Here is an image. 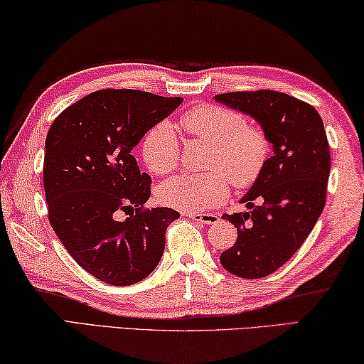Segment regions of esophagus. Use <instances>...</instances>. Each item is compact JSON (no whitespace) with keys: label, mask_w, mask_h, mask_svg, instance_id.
Segmentation results:
<instances>
[{"label":"esophagus","mask_w":364,"mask_h":364,"mask_svg":"<svg viewBox=\"0 0 364 364\" xmlns=\"http://www.w3.org/2000/svg\"><path fill=\"white\" fill-rule=\"evenodd\" d=\"M187 218L193 219L200 224H218L219 215L218 214H206V213H186Z\"/></svg>","instance_id":"esophagus-1"}]
</instances>
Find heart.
Listing matches in <instances>:
<instances>
[{"label":"heart","instance_id":"obj_1","mask_svg":"<svg viewBox=\"0 0 364 364\" xmlns=\"http://www.w3.org/2000/svg\"><path fill=\"white\" fill-rule=\"evenodd\" d=\"M181 126L190 136L209 145L206 174L177 176L158 190L166 206L196 213L222 205L228 183L247 188L262 174L270 156V139L262 127L246 123L243 114L228 107L200 104L182 114ZM144 163L158 176L176 169L178 140L169 123L161 121L145 134L140 145Z\"/></svg>","mask_w":364,"mask_h":364}]
</instances>
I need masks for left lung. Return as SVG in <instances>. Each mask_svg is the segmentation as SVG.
I'll use <instances>...</instances> for the list:
<instances>
[{
    "label": "left lung",
    "instance_id": "1",
    "mask_svg": "<svg viewBox=\"0 0 364 364\" xmlns=\"http://www.w3.org/2000/svg\"><path fill=\"white\" fill-rule=\"evenodd\" d=\"M215 100L256 118L273 145V156L241 198L251 211L222 215L238 230L237 243L220 254L222 267L246 279L264 278L294 256L323 213L328 137L315 108L288 94L257 89Z\"/></svg>",
    "mask_w": 364,
    "mask_h": 364
}]
</instances>
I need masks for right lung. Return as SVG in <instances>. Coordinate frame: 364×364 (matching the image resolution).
Here are the masks:
<instances>
[{
  "instance_id": "right-lung-1",
  "label": "right lung",
  "mask_w": 364,
  "mask_h": 364,
  "mask_svg": "<svg viewBox=\"0 0 364 364\" xmlns=\"http://www.w3.org/2000/svg\"><path fill=\"white\" fill-rule=\"evenodd\" d=\"M182 100L100 89L49 127L43 166L49 224L70 256L107 284L149 277L161 260L166 228L181 218L171 208H145L151 178L132 149Z\"/></svg>"
}]
</instances>
